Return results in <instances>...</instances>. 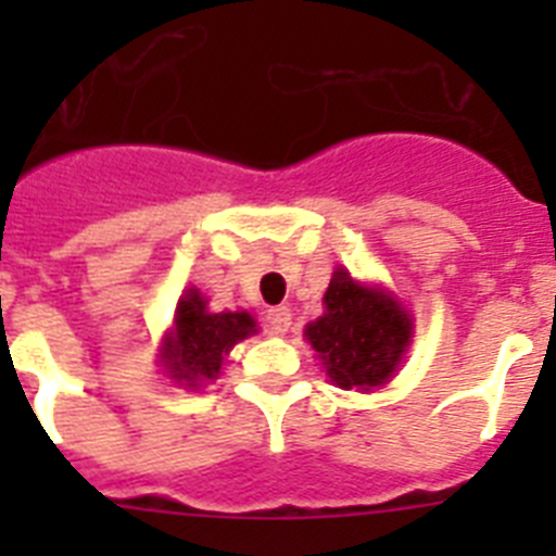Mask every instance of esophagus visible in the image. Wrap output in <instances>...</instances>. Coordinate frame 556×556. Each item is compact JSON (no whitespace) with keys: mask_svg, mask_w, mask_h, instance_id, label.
I'll list each match as a JSON object with an SVG mask.
<instances>
[{"mask_svg":"<svg viewBox=\"0 0 556 556\" xmlns=\"http://www.w3.org/2000/svg\"><path fill=\"white\" fill-rule=\"evenodd\" d=\"M267 331L273 333V337H283V333L289 331V326H292V312H289L287 306H275L267 312Z\"/></svg>","mask_w":556,"mask_h":556,"instance_id":"esophagus-1","label":"esophagus"}]
</instances>
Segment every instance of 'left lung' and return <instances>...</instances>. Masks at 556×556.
I'll use <instances>...</instances> for the list:
<instances>
[{
    "instance_id": "left-lung-1",
    "label": "left lung",
    "mask_w": 556,
    "mask_h": 556,
    "mask_svg": "<svg viewBox=\"0 0 556 556\" xmlns=\"http://www.w3.org/2000/svg\"><path fill=\"white\" fill-rule=\"evenodd\" d=\"M326 312L306 326L308 345L331 384L370 392L395 376L412 342V314L378 287L356 281L348 269L331 275Z\"/></svg>"
}]
</instances>
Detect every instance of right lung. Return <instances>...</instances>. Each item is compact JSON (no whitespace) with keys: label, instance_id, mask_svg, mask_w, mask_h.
<instances>
[{"label":"right lung","instance_id":"right-lung-1","mask_svg":"<svg viewBox=\"0 0 556 556\" xmlns=\"http://www.w3.org/2000/svg\"><path fill=\"white\" fill-rule=\"evenodd\" d=\"M250 333H255V320L248 312H208L200 289L189 287L161 345L166 376L186 390H200L217 381L230 348Z\"/></svg>","mask_w":556,"mask_h":556}]
</instances>
